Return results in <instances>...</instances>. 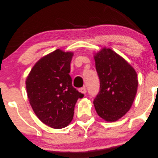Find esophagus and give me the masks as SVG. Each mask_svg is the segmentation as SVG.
<instances>
[{"label":"esophagus","mask_w":158,"mask_h":158,"mask_svg":"<svg viewBox=\"0 0 158 158\" xmlns=\"http://www.w3.org/2000/svg\"><path fill=\"white\" fill-rule=\"evenodd\" d=\"M79 92L82 94H85L86 93V88L85 86L82 87V88H80L79 89Z\"/></svg>","instance_id":"34e87169"}]
</instances>
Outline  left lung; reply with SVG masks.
<instances>
[{
  "label": "left lung",
  "mask_w": 158,
  "mask_h": 158,
  "mask_svg": "<svg viewBox=\"0 0 158 158\" xmlns=\"http://www.w3.org/2000/svg\"><path fill=\"white\" fill-rule=\"evenodd\" d=\"M100 90L93 102L97 114L107 122H115L131 109L138 89L137 73L122 56L103 48L94 56Z\"/></svg>",
  "instance_id": "1"
}]
</instances>
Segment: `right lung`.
Instances as JSON below:
<instances>
[{"instance_id": "1", "label": "right lung", "mask_w": 158, "mask_h": 158, "mask_svg": "<svg viewBox=\"0 0 158 158\" xmlns=\"http://www.w3.org/2000/svg\"><path fill=\"white\" fill-rule=\"evenodd\" d=\"M73 53L56 49L41 58L26 80L30 104L40 120L52 128L72 122L75 105L84 95L73 86L69 76Z\"/></svg>"}]
</instances>
